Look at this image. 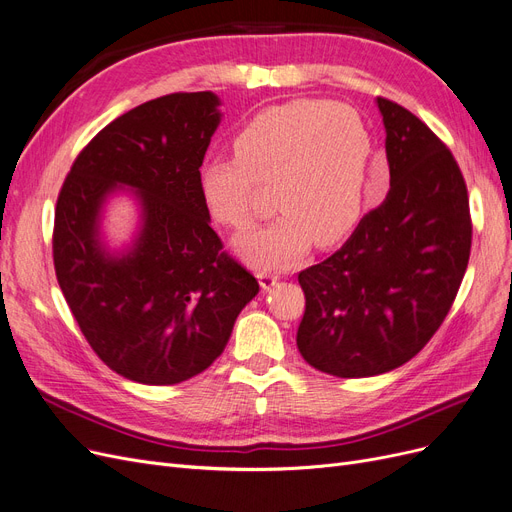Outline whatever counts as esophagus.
Wrapping results in <instances>:
<instances>
[{"mask_svg": "<svg viewBox=\"0 0 512 512\" xmlns=\"http://www.w3.org/2000/svg\"><path fill=\"white\" fill-rule=\"evenodd\" d=\"M258 279H260L262 290H271L273 285L281 279V273H279V271H273V269H262V271L258 273Z\"/></svg>", "mask_w": 512, "mask_h": 512, "instance_id": "1", "label": "esophagus"}]
</instances>
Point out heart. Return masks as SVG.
<instances>
[{"mask_svg": "<svg viewBox=\"0 0 512 512\" xmlns=\"http://www.w3.org/2000/svg\"><path fill=\"white\" fill-rule=\"evenodd\" d=\"M235 157L199 170L210 214L231 229L256 218L260 187L275 191L279 214L237 239L258 269H279L311 250L334 245L359 222L367 197L374 142L357 111L327 100H292L264 109L233 140Z\"/></svg>", "mask_w": 512, "mask_h": 512, "instance_id": "heart-1", "label": "heart"}]
</instances>
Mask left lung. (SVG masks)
Instances as JSON below:
<instances>
[{
  "label": "left lung",
  "instance_id": "1",
  "mask_svg": "<svg viewBox=\"0 0 512 512\" xmlns=\"http://www.w3.org/2000/svg\"><path fill=\"white\" fill-rule=\"evenodd\" d=\"M391 189L338 252L298 273L306 363L338 378L391 372L435 336L468 267L473 220L458 161L422 119L378 96Z\"/></svg>",
  "mask_w": 512,
  "mask_h": 512
}]
</instances>
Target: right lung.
<instances>
[{
  "label": "right lung",
  "mask_w": 512,
  "mask_h": 512,
  "mask_svg": "<svg viewBox=\"0 0 512 512\" xmlns=\"http://www.w3.org/2000/svg\"><path fill=\"white\" fill-rule=\"evenodd\" d=\"M212 92H174L102 128L58 193L54 271L98 359L140 384H178L214 363L260 290L210 227L199 168L220 124ZM117 184L139 191L135 248L111 257L97 216Z\"/></svg>",
  "instance_id": "right-lung-1"
}]
</instances>
